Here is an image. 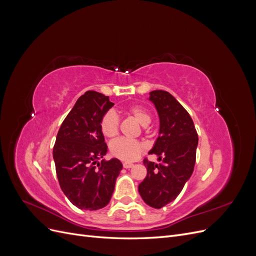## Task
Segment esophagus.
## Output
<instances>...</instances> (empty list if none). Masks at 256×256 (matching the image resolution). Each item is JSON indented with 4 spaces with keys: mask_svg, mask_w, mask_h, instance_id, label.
Listing matches in <instances>:
<instances>
[{
    "mask_svg": "<svg viewBox=\"0 0 256 256\" xmlns=\"http://www.w3.org/2000/svg\"><path fill=\"white\" fill-rule=\"evenodd\" d=\"M122 166L125 168H129L134 166V164H131V162H122Z\"/></svg>",
    "mask_w": 256,
    "mask_h": 256,
    "instance_id": "esophagus-1",
    "label": "esophagus"
}]
</instances>
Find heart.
I'll list each match as a JSON object with an SVG mask.
<instances>
[{"mask_svg":"<svg viewBox=\"0 0 256 256\" xmlns=\"http://www.w3.org/2000/svg\"><path fill=\"white\" fill-rule=\"evenodd\" d=\"M128 113L141 124L147 126L152 120V116L145 108L141 106H132L128 109ZM120 118L114 110L104 114L100 120V129L104 136L108 138L115 136L118 132ZM144 150V144L138 140H130L126 138H118L110 143V152L114 157L125 161L136 160Z\"/></svg>","mask_w":256,"mask_h":256,"instance_id":"1","label":"heart"}]
</instances>
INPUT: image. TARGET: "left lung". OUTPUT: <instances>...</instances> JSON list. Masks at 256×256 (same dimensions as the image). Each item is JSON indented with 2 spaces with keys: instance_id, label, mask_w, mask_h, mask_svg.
I'll list each match as a JSON object with an SVG mask.
<instances>
[{
  "instance_id": "left-lung-1",
  "label": "left lung",
  "mask_w": 256,
  "mask_h": 256,
  "mask_svg": "<svg viewBox=\"0 0 256 256\" xmlns=\"http://www.w3.org/2000/svg\"><path fill=\"white\" fill-rule=\"evenodd\" d=\"M150 100L159 115V136L148 154H157L161 164L144 159L147 175L138 184L144 202L161 208L180 196L196 164L198 132L189 113L166 90H152Z\"/></svg>"
}]
</instances>
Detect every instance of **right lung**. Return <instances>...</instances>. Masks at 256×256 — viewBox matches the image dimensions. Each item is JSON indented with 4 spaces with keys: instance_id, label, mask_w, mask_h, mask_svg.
<instances>
[{
    "instance_id": "1",
    "label": "right lung",
    "mask_w": 256,
    "mask_h": 256,
    "mask_svg": "<svg viewBox=\"0 0 256 256\" xmlns=\"http://www.w3.org/2000/svg\"><path fill=\"white\" fill-rule=\"evenodd\" d=\"M113 106L109 96L88 90L62 122L53 147L60 189L84 210H97L109 204L122 168L116 158L98 162L108 152L100 120Z\"/></svg>"
}]
</instances>
